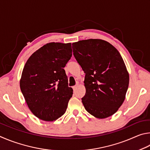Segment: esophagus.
Returning a JSON list of instances; mask_svg holds the SVG:
<instances>
[{
    "label": "esophagus",
    "mask_w": 150,
    "mask_h": 150,
    "mask_svg": "<svg viewBox=\"0 0 150 150\" xmlns=\"http://www.w3.org/2000/svg\"><path fill=\"white\" fill-rule=\"evenodd\" d=\"M72 88H73L74 91H75L76 90V88H77V86H74L73 87H72Z\"/></svg>",
    "instance_id": "1"
}]
</instances>
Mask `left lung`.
I'll return each mask as SVG.
<instances>
[{
  "label": "left lung",
  "instance_id": "left-lung-1",
  "mask_svg": "<svg viewBox=\"0 0 150 150\" xmlns=\"http://www.w3.org/2000/svg\"><path fill=\"white\" fill-rule=\"evenodd\" d=\"M73 54L86 74L82 102L89 113L105 119L122 105L129 74L121 55L111 43L90 39L72 43Z\"/></svg>",
  "mask_w": 150,
  "mask_h": 150
}]
</instances>
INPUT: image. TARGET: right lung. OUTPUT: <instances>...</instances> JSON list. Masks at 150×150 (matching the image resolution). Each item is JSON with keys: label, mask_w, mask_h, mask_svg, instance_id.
<instances>
[{"label": "right lung", "mask_w": 150, "mask_h": 150, "mask_svg": "<svg viewBox=\"0 0 150 150\" xmlns=\"http://www.w3.org/2000/svg\"><path fill=\"white\" fill-rule=\"evenodd\" d=\"M71 43H47L31 55L20 80L26 103L35 117L54 121L65 113L73 90L64 68L72 57Z\"/></svg>", "instance_id": "right-lung-1"}]
</instances>
